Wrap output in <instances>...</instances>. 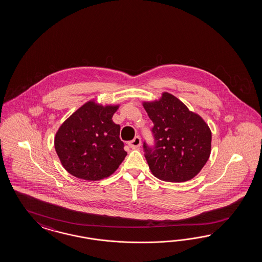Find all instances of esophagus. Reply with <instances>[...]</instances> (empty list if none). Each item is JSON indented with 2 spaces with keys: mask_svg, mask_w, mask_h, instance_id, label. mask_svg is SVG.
<instances>
[{
  "mask_svg": "<svg viewBox=\"0 0 262 262\" xmlns=\"http://www.w3.org/2000/svg\"><path fill=\"white\" fill-rule=\"evenodd\" d=\"M128 145H129V147L133 148V149L139 148L140 145H141V138H140L139 136H135V138H134L130 142H128Z\"/></svg>",
  "mask_w": 262,
  "mask_h": 262,
  "instance_id": "esophagus-1",
  "label": "esophagus"
}]
</instances>
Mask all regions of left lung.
<instances>
[{"label":"left lung","mask_w":262,"mask_h":262,"mask_svg":"<svg viewBox=\"0 0 262 262\" xmlns=\"http://www.w3.org/2000/svg\"><path fill=\"white\" fill-rule=\"evenodd\" d=\"M143 106L154 123L155 146L143 144L151 174L164 182L182 183L200 173L211 151V132L204 119L177 97L163 92Z\"/></svg>","instance_id":"8db88e82"}]
</instances>
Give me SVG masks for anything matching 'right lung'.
<instances>
[{
    "mask_svg": "<svg viewBox=\"0 0 262 262\" xmlns=\"http://www.w3.org/2000/svg\"><path fill=\"white\" fill-rule=\"evenodd\" d=\"M119 104L89 101L65 120L55 136V148L64 169L85 181L113 174L127 156L120 126L112 121Z\"/></svg>",
    "mask_w": 262,
    "mask_h": 262,
    "instance_id": "add662e5",
    "label": "right lung"
}]
</instances>
